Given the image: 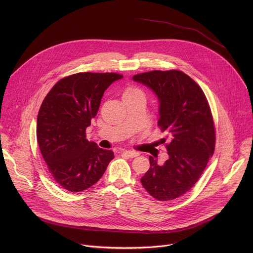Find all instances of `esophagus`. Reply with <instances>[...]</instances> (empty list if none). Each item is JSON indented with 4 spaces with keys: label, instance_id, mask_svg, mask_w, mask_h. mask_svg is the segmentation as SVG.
<instances>
[{
    "label": "esophagus",
    "instance_id": "esophagus-1",
    "mask_svg": "<svg viewBox=\"0 0 253 253\" xmlns=\"http://www.w3.org/2000/svg\"><path fill=\"white\" fill-rule=\"evenodd\" d=\"M122 153H123L124 155H126L127 157H129V158H134V157H136V156L139 155L138 152H136V151H130V150H123Z\"/></svg>",
    "mask_w": 253,
    "mask_h": 253
}]
</instances>
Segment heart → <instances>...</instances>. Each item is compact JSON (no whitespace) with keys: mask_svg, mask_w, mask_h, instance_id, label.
I'll use <instances>...</instances> for the list:
<instances>
[{"mask_svg":"<svg viewBox=\"0 0 253 253\" xmlns=\"http://www.w3.org/2000/svg\"><path fill=\"white\" fill-rule=\"evenodd\" d=\"M135 93H140V91H138L137 89H129L125 95H131V94H135Z\"/></svg>","mask_w":253,"mask_h":253,"instance_id":"heart-1","label":"heart"}]
</instances>
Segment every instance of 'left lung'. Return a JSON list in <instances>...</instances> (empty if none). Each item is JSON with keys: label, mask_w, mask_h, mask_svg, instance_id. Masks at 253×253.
Returning a JSON list of instances; mask_svg holds the SVG:
<instances>
[{"label": "left lung", "mask_w": 253, "mask_h": 253, "mask_svg": "<svg viewBox=\"0 0 253 253\" xmlns=\"http://www.w3.org/2000/svg\"><path fill=\"white\" fill-rule=\"evenodd\" d=\"M132 79L157 96L158 125L169 139V158L160 165L149 156L150 168L141 183L157 200L176 199L194 186L213 155L215 130L209 105L201 88L181 71H152Z\"/></svg>", "instance_id": "left-lung-1"}]
</instances>
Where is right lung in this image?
Returning <instances> with one entry per match:
<instances>
[{
	"instance_id": "1",
	"label": "right lung",
	"mask_w": 253,
	"mask_h": 253,
	"mask_svg": "<svg viewBox=\"0 0 253 253\" xmlns=\"http://www.w3.org/2000/svg\"><path fill=\"white\" fill-rule=\"evenodd\" d=\"M116 73H78L61 79L44 99L37 118V141L49 172L64 189L94 185L114 158L111 150L86 139L104 92L122 79Z\"/></svg>"
}]
</instances>
